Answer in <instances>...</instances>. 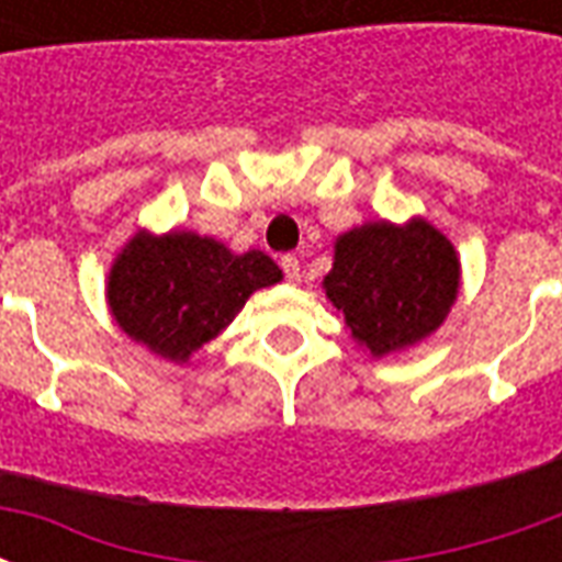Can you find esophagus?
I'll list each match as a JSON object with an SVG mask.
<instances>
[{
    "mask_svg": "<svg viewBox=\"0 0 562 562\" xmlns=\"http://www.w3.org/2000/svg\"><path fill=\"white\" fill-rule=\"evenodd\" d=\"M282 273H285V280L289 282H297L301 280V261L294 256H282Z\"/></svg>",
    "mask_w": 562,
    "mask_h": 562,
    "instance_id": "obj_1",
    "label": "esophagus"
}]
</instances>
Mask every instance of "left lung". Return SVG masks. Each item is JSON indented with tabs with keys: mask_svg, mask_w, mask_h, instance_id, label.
I'll use <instances>...</instances> for the list:
<instances>
[{
	"mask_svg": "<svg viewBox=\"0 0 562 562\" xmlns=\"http://www.w3.org/2000/svg\"><path fill=\"white\" fill-rule=\"evenodd\" d=\"M458 285L454 246L424 220L403 228L370 222L342 234L325 277L330 304L376 358L434 334L454 304Z\"/></svg>",
	"mask_w": 562,
	"mask_h": 562,
	"instance_id": "obj_1",
	"label": "left lung"
}]
</instances>
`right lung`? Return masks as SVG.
Masks as SVG:
<instances>
[{
	"label": "right lung",
	"instance_id": "add662e5",
	"mask_svg": "<svg viewBox=\"0 0 562 562\" xmlns=\"http://www.w3.org/2000/svg\"><path fill=\"white\" fill-rule=\"evenodd\" d=\"M282 280L265 252L234 256L192 232L135 234L108 277L116 325L168 361H186L232 322L246 297Z\"/></svg>",
	"mask_w": 562,
	"mask_h": 562
}]
</instances>
